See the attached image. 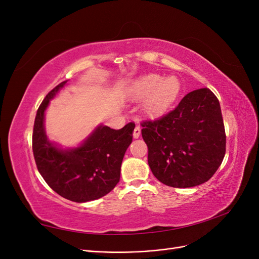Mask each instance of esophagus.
I'll use <instances>...</instances> for the list:
<instances>
[{
	"instance_id": "esophagus-1",
	"label": "esophagus",
	"mask_w": 259,
	"mask_h": 259,
	"mask_svg": "<svg viewBox=\"0 0 259 259\" xmlns=\"http://www.w3.org/2000/svg\"><path fill=\"white\" fill-rule=\"evenodd\" d=\"M140 134H142V130H140L139 126H136L135 130H134V133H133V137H134L135 139H137V138H139Z\"/></svg>"
}]
</instances>
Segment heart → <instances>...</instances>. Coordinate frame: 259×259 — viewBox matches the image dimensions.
Returning <instances> with one entry per match:
<instances>
[{"mask_svg": "<svg viewBox=\"0 0 259 259\" xmlns=\"http://www.w3.org/2000/svg\"><path fill=\"white\" fill-rule=\"evenodd\" d=\"M182 84L174 75L162 77L158 74H148L136 80L133 85V96L136 99L147 98L144 111L151 117H159L165 113L178 99Z\"/></svg>", "mask_w": 259, "mask_h": 259, "instance_id": "obj_1", "label": "heart"}]
</instances>
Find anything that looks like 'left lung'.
<instances>
[{
  "instance_id": "8db88e82",
  "label": "left lung",
  "mask_w": 259,
  "mask_h": 259,
  "mask_svg": "<svg viewBox=\"0 0 259 259\" xmlns=\"http://www.w3.org/2000/svg\"><path fill=\"white\" fill-rule=\"evenodd\" d=\"M148 164L164 185L190 188L204 184L221 166L226 134L221 105L213 92H190L175 110L142 123Z\"/></svg>"
}]
</instances>
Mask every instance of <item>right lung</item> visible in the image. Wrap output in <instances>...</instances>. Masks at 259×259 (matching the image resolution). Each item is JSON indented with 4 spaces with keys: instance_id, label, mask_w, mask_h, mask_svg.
Masks as SVG:
<instances>
[{
    "instance_id": "obj_1",
    "label": "right lung",
    "mask_w": 259,
    "mask_h": 259,
    "mask_svg": "<svg viewBox=\"0 0 259 259\" xmlns=\"http://www.w3.org/2000/svg\"><path fill=\"white\" fill-rule=\"evenodd\" d=\"M67 82L52 90L38 107L32 149L36 167L52 189L62 198L83 203L104 197L119 183L121 164L133 140L135 124L128 123L121 130L100 124L73 148L52 143L45 132V111Z\"/></svg>"
}]
</instances>
